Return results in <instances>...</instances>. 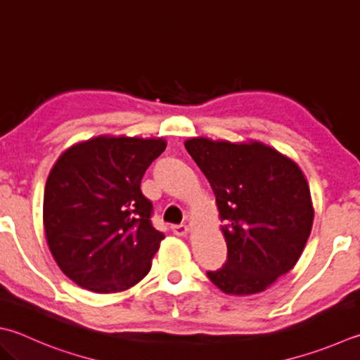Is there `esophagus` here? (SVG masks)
I'll return each mask as SVG.
<instances>
[{"label": "esophagus", "instance_id": "1", "mask_svg": "<svg viewBox=\"0 0 360 360\" xmlns=\"http://www.w3.org/2000/svg\"><path fill=\"white\" fill-rule=\"evenodd\" d=\"M171 229H172V232L179 236H186L189 233V227L186 226V224H175V226H172Z\"/></svg>", "mask_w": 360, "mask_h": 360}]
</instances>
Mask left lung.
Listing matches in <instances>:
<instances>
[{"instance_id": "1", "label": "left lung", "mask_w": 360, "mask_h": 360, "mask_svg": "<svg viewBox=\"0 0 360 360\" xmlns=\"http://www.w3.org/2000/svg\"><path fill=\"white\" fill-rule=\"evenodd\" d=\"M188 153L205 175L224 222L227 262L207 276L227 295H254L293 269L309 240L314 205L295 161L263 142L191 138Z\"/></svg>"}]
</instances>
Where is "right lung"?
<instances>
[{
    "label": "right lung",
    "instance_id": "right-lung-1",
    "mask_svg": "<svg viewBox=\"0 0 360 360\" xmlns=\"http://www.w3.org/2000/svg\"><path fill=\"white\" fill-rule=\"evenodd\" d=\"M162 138L97 136L54 162L45 185L44 227L60 271L96 293H117L144 279L165 235L152 226L141 191Z\"/></svg>",
    "mask_w": 360,
    "mask_h": 360
}]
</instances>
